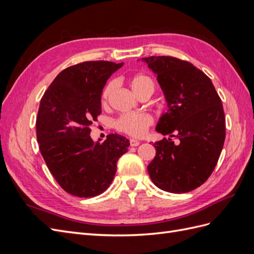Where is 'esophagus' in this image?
Listing matches in <instances>:
<instances>
[{"label": "esophagus", "instance_id": "esophagus-1", "mask_svg": "<svg viewBox=\"0 0 254 254\" xmlns=\"http://www.w3.org/2000/svg\"><path fill=\"white\" fill-rule=\"evenodd\" d=\"M140 141L139 140H135V139H130V145L131 146H137V145H140Z\"/></svg>", "mask_w": 254, "mask_h": 254}]
</instances>
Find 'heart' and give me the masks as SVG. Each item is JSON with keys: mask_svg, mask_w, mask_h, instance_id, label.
I'll use <instances>...</instances> for the list:
<instances>
[{"mask_svg": "<svg viewBox=\"0 0 254 254\" xmlns=\"http://www.w3.org/2000/svg\"><path fill=\"white\" fill-rule=\"evenodd\" d=\"M130 88L133 91L135 95L142 93L144 91H153V81L147 75L144 74H136L132 76L129 80ZM113 84L109 83L105 87L103 94H102V102L106 103L108 99ZM152 124V118L148 113L145 112H132V113H125L114 122V127L119 131L127 133L132 136H141L143 135L149 126Z\"/></svg>", "mask_w": 254, "mask_h": 254, "instance_id": "1", "label": "heart"}]
</instances>
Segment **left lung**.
Returning <instances> with one entry per match:
<instances>
[{
  "label": "left lung",
  "instance_id": "obj_1",
  "mask_svg": "<svg viewBox=\"0 0 254 254\" xmlns=\"http://www.w3.org/2000/svg\"><path fill=\"white\" fill-rule=\"evenodd\" d=\"M141 60L157 75L168 108L156 127L168 137L153 144L156 157L147 166L148 174L161 190L188 193L207 180L224 147L221 99L211 79L188 61L171 56ZM172 137L179 142L175 143Z\"/></svg>",
  "mask_w": 254,
  "mask_h": 254
}]
</instances>
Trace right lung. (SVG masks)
<instances>
[{
	"instance_id": "1",
	"label": "right lung",
	"mask_w": 254,
	"mask_h": 254,
	"mask_svg": "<svg viewBox=\"0 0 254 254\" xmlns=\"http://www.w3.org/2000/svg\"><path fill=\"white\" fill-rule=\"evenodd\" d=\"M124 64L86 61L61 71L41 98L37 141L50 172L66 193L94 197L109 188L129 141L117 133L91 139L107 80Z\"/></svg>"
}]
</instances>
